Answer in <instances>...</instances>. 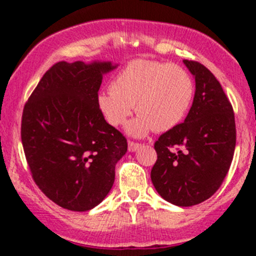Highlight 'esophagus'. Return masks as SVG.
Masks as SVG:
<instances>
[{"mask_svg":"<svg viewBox=\"0 0 256 256\" xmlns=\"http://www.w3.org/2000/svg\"><path fill=\"white\" fill-rule=\"evenodd\" d=\"M140 146H142V144H140V143L131 142V140H128V152H137Z\"/></svg>","mask_w":256,"mask_h":256,"instance_id":"esophagus-1","label":"esophagus"}]
</instances>
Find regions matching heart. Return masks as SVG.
Returning <instances> with one entry per match:
<instances>
[{"mask_svg": "<svg viewBox=\"0 0 256 256\" xmlns=\"http://www.w3.org/2000/svg\"><path fill=\"white\" fill-rule=\"evenodd\" d=\"M112 90L100 91L98 110L112 126L125 124L134 112L137 118L126 126L132 137H144L155 130L177 126L192 104L195 85L192 76L178 64L138 58L128 62L110 83Z\"/></svg>", "mask_w": 256, "mask_h": 256, "instance_id": "1", "label": "heart"}]
</instances>
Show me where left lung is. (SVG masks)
I'll use <instances>...</instances> for the list:
<instances>
[{"label": "left lung", "mask_w": 256, "mask_h": 256, "mask_svg": "<svg viewBox=\"0 0 256 256\" xmlns=\"http://www.w3.org/2000/svg\"><path fill=\"white\" fill-rule=\"evenodd\" d=\"M195 78V96L184 122L155 142L158 160L150 178L170 204L190 207L219 189L236 146L232 106L213 73L196 61L183 60Z\"/></svg>", "instance_id": "8db88e82"}]
</instances>
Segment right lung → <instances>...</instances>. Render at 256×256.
Instances as JSON below:
<instances>
[{"instance_id":"add662e5","label":"right lung","mask_w":256,"mask_h":256,"mask_svg":"<svg viewBox=\"0 0 256 256\" xmlns=\"http://www.w3.org/2000/svg\"><path fill=\"white\" fill-rule=\"evenodd\" d=\"M110 61L55 64L26 102L22 142L32 178L52 202L86 212L113 186L128 142L106 122L96 98Z\"/></svg>"}]
</instances>
